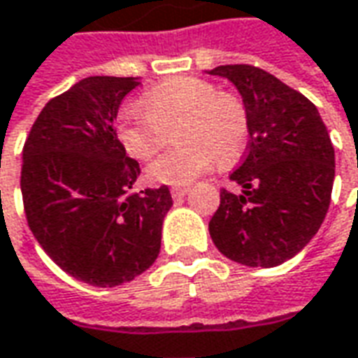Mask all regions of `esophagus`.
Masks as SVG:
<instances>
[{
    "label": "esophagus",
    "mask_w": 358,
    "mask_h": 358,
    "mask_svg": "<svg viewBox=\"0 0 358 358\" xmlns=\"http://www.w3.org/2000/svg\"><path fill=\"white\" fill-rule=\"evenodd\" d=\"M188 192H189V188H186V186H178V188H172V192H170V194H172V198L178 199V198H184Z\"/></svg>",
    "instance_id": "34e87169"
}]
</instances>
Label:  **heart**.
Returning <instances> with one entry per match:
<instances>
[{
  "instance_id": "heart-1",
  "label": "heart",
  "mask_w": 358,
  "mask_h": 358,
  "mask_svg": "<svg viewBox=\"0 0 358 358\" xmlns=\"http://www.w3.org/2000/svg\"><path fill=\"white\" fill-rule=\"evenodd\" d=\"M172 129L178 143L148 164V174L162 184H188L211 170L215 159L225 164L239 157L249 138V115L239 97L182 76L147 90L141 108H121L115 121L121 147L138 160L150 159Z\"/></svg>"
}]
</instances>
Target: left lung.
I'll use <instances>...</instances> for the list:
<instances>
[{"mask_svg":"<svg viewBox=\"0 0 358 358\" xmlns=\"http://www.w3.org/2000/svg\"><path fill=\"white\" fill-rule=\"evenodd\" d=\"M239 90L249 115V145L221 189L210 235L221 255L271 268L296 257L322 227L331 201L335 150L317 108L266 70L225 64L210 70Z\"/></svg>","mask_w":358,"mask_h":358,"instance_id":"left-lung-1","label":"left lung"}]
</instances>
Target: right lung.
Returning a JSON list of instances; mask_svg holds the SVG:
<instances>
[{
    "label": "right lung",
    "mask_w": 358,
    "mask_h": 358,
    "mask_svg": "<svg viewBox=\"0 0 358 358\" xmlns=\"http://www.w3.org/2000/svg\"><path fill=\"white\" fill-rule=\"evenodd\" d=\"M137 78L90 76L46 103L23 147L21 194L29 229L78 280L113 288L152 266L169 186L131 192L141 169L115 133Z\"/></svg>",
    "instance_id": "right-lung-1"
}]
</instances>
